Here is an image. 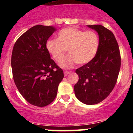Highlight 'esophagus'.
<instances>
[{
	"mask_svg": "<svg viewBox=\"0 0 133 133\" xmlns=\"http://www.w3.org/2000/svg\"><path fill=\"white\" fill-rule=\"evenodd\" d=\"M69 73H70V72H69V71H64V76H67Z\"/></svg>",
	"mask_w": 133,
	"mask_h": 133,
	"instance_id": "34e87169",
	"label": "esophagus"
}]
</instances>
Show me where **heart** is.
Masks as SVG:
<instances>
[{"instance_id":"1","label":"heart","mask_w":133,"mask_h":133,"mask_svg":"<svg viewBox=\"0 0 133 133\" xmlns=\"http://www.w3.org/2000/svg\"><path fill=\"white\" fill-rule=\"evenodd\" d=\"M98 45L99 40L95 32H84L76 27H69L59 31L57 39L49 40L46 46L58 63L62 62L68 50L69 56L61 66L69 69L76 63L83 65L90 63L98 51Z\"/></svg>"}]
</instances>
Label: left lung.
<instances>
[{"label":"left lung","mask_w":133,"mask_h":133,"mask_svg":"<svg viewBox=\"0 0 133 133\" xmlns=\"http://www.w3.org/2000/svg\"><path fill=\"white\" fill-rule=\"evenodd\" d=\"M88 26L98 32V51L90 63L76 70L78 81L74 90L80 101L96 104L105 99L113 90L119 74L121 58L112 32L99 24Z\"/></svg>","instance_id":"8db88e82"}]
</instances>
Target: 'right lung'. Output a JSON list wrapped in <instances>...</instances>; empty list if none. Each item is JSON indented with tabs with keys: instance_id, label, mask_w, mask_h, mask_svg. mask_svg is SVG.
Returning <instances> with one entry per match:
<instances>
[{
	"instance_id": "1",
	"label": "right lung",
	"mask_w": 133,
	"mask_h": 133,
	"mask_svg": "<svg viewBox=\"0 0 133 133\" xmlns=\"http://www.w3.org/2000/svg\"><path fill=\"white\" fill-rule=\"evenodd\" d=\"M56 29L36 25L21 35L14 45L11 66L15 83L28 103L43 107L55 100L63 70L50 58L46 42Z\"/></svg>"
}]
</instances>
